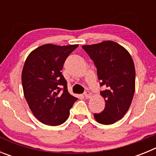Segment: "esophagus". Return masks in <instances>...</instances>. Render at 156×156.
<instances>
[{
	"instance_id": "obj_1",
	"label": "esophagus",
	"mask_w": 156,
	"mask_h": 156,
	"mask_svg": "<svg viewBox=\"0 0 156 156\" xmlns=\"http://www.w3.org/2000/svg\"><path fill=\"white\" fill-rule=\"evenodd\" d=\"M91 93H90V91H86L84 93V96L86 98H90V97H91Z\"/></svg>"
}]
</instances>
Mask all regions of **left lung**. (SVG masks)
Instances as JSON below:
<instances>
[{
  "label": "left lung",
  "mask_w": 156,
  "mask_h": 156,
  "mask_svg": "<svg viewBox=\"0 0 156 156\" xmlns=\"http://www.w3.org/2000/svg\"><path fill=\"white\" fill-rule=\"evenodd\" d=\"M97 68L101 91L105 107L94 116L98 122L112 124L124 116L129 109L135 91V67L130 54L126 48L112 41L82 47Z\"/></svg>",
  "instance_id": "obj_1"
}]
</instances>
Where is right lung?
I'll list each match as a JSON object with an SVG mask.
<instances>
[{
  "label": "right lung",
  "instance_id": "right-lung-1",
  "mask_svg": "<svg viewBox=\"0 0 156 156\" xmlns=\"http://www.w3.org/2000/svg\"><path fill=\"white\" fill-rule=\"evenodd\" d=\"M77 47L44 44L30 52L26 59L22 72L23 93L31 112L42 123L62 124L78 99L68 92L61 72L66 59Z\"/></svg>",
  "mask_w": 156,
  "mask_h": 156
}]
</instances>
